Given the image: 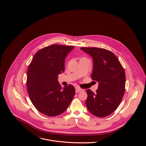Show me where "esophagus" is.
I'll return each instance as SVG.
<instances>
[{
	"mask_svg": "<svg viewBox=\"0 0 146 146\" xmlns=\"http://www.w3.org/2000/svg\"><path fill=\"white\" fill-rule=\"evenodd\" d=\"M83 90L82 89L79 88H76V90H75V91H76V93H80V92H82Z\"/></svg>",
	"mask_w": 146,
	"mask_h": 146,
	"instance_id": "obj_1",
	"label": "esophagus"
}]
</instances>
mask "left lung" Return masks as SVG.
<instances>
[{"mask_svg": "<svg viewBox=\"0 0 146 146\" xmlns=\"http://www.w3.org/2000/svg\"><path fill=\"white\" fill-rule=\"evenodd\" d=\"M84 52L93 59V80L99 83L98 88L93 92L86 90L85 104L93 115L104 117L111 114L121 103L125 93V73L117 57L111 51L96 47H82Z\"/></svg>", "mask_w": 146, "mask_h": 146, "instance_id": "left-lung-1", "label": "left lung"}]
</instances>
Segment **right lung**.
I'll use <instances>...</instances> for the list:
<instances>
[{"label":"right lung","mask_w":146,"mask_h":146,"mask_svg":"<svg viewBox=\"0 0 146 146\" xmlns=\"http://www.w3.org/2000/svg\"><path fill=\"white\" fill-rule=\"evenodd\" d=\"M74 48L58 44L44 47L35 53L29 66L27 92L32 104L45 115L62 113L75 96L73 85L62 88L58 82V75L64 70V60Z\"/></svg>","instance_id":"right-lung-1"}]
</instances>
